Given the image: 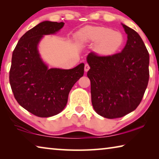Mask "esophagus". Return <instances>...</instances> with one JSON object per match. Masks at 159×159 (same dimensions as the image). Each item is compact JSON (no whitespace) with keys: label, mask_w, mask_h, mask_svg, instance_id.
I'll list each match as a JSON object with an SVG mask.
<instances>
[{"label":"esophagus","mask_w":159,"mask_h":159,"mask_svg":"<svg viewBox=\"0 0 159 159\" xmlns=\"http://www.w3.org/2000/svg\"><path fill=\"white\" fill-rule=\"evenodd\" d=\"M89 69H90V66H89V64H85V69H84L85 71V72H87Z\"/></svg>","instance_id":"obj_1"}]
</instances>
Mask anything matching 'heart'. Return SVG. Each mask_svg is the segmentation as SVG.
Here are the masks:
<instances>
[{
	"instance_id": "heart-1",
	"label": "heart",
	"mask_w": 159,
	"mask_h": 159,
	"mask_svg": "<svg viewBox=\"0 0 159 159\" xmlns=\"http://www.w3.org/2000/svg\"><path fill=\"white\" fill-rule=\"evenodd\" d=\"M84 41L97 43L95 50L102 55H111L118 52L124 43L121 32L104 26H87L80 33Z\"/></svg>"
}]
</instances>
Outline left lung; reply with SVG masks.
Segmentation results:
<instances>
[{
  "label": "left lung",
  "instance_id": "1",
  "mask_svg": "<svg viewBox=\"0 0 159 159\" xmlns=\"http://www.w3.org/2000/svg\"><path fill=\"white\" fill-rule=\"evenodd\" d=\"M128 40L120 52L99 56L90 52L91 99L95 111L107 118H116L134 111L143 98L149 78V55L139 35L123 25Z\"/></svg>",
  "mask_w": 159,
  "mask_h": 159
}]
</instances>
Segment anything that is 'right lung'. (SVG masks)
<instances>
[{"label":"right lung","instance_id":"1","mask_svg":"<svg viewBox=\"0 0 159 159\" xmlns=\"http://www.w3.org/2000/svg\"><path fill=\"white\" fill-rule=\"evenodd\" d=\"M64 22L45 21L19 40L12 52L10 83L16 100L39 117H50L66 107L70 90L84 74V64L71 69H49L41 57L38 45L45 35L57 33Z\"/></svg>","mask_w":159,"mask_h":159}]
</instances>
